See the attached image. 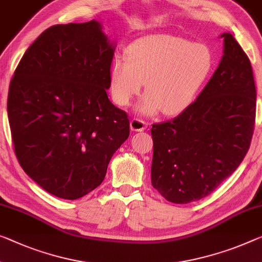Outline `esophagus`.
Instances as JSON below:
<instances>
[{"label":"esophagus","mask_w":262,"mask_h":262,"mask_svg":"<svg viewBox=\"0 0 262 262\" xmlns=\"http://www.w3.org/2000/svg\"><path fill=\"white\" fill-rule=\"evenodd\" d=\"M147 126V123L144 122V120L139 119V118H134L131 119L130 122V127L132 131H136V132H142L144 131L145 128Z\"/></svg>","instance_id":"esophagus-1"}]
</instances>
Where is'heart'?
<instances>
[{
	"mask_svg": "<svg viewBox=\"0 0 262 262\" xmlns=\"http://www.w3.org/2000/svg\"><path fill=\"white\" fill-rule=\"evenodd\" d=\"M127 57L116 55L108 71L112 100L125 107L142 90L138 111L177 115L194 100L214 67L211 48L173 35L157 34L136 39Z\"/></svg>",
	"mask_w": 262,
	"mask_h": 262,
	"instance_id": "1",
	"label": "heart"
}]
</instances>
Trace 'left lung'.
<instances>
[{"instance_id": "obj_1", "label": "left lung", "mask_w": 262, "mask_h": 262, "mask_svg": "<svg viewBox=\"0 0 262 262\" xmlns=\"http://www.w3.org/2000/svg\"><path fill=\"white\" fill-rule=\"evenodd\" d=\"M218 69L176 118L154 124L151 180L165 199L205 198L238 168L254 132L256 90L248 56L229 33Z\"/></svg>"}]
</instances>
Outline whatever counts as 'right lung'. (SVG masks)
<instances>
[{
    "mask_svg": "<svg viewBox=\"0 0 262 262\" xmlns=\"http://www.w3.org/2000/svg\"><path fill=\"white\" fill-rule=\"evenodd\" d=\"M114 50L95 19L57 24L28 48L10 80L15 155L58 198L75 200L98 187L130 135L127 114L106 94Z\"/></svg>",
    "mask_w": 262,
    "mask_h": 262,
    "instance_id": "add662e5",
    "label": "right lung"
}]
</instances>
